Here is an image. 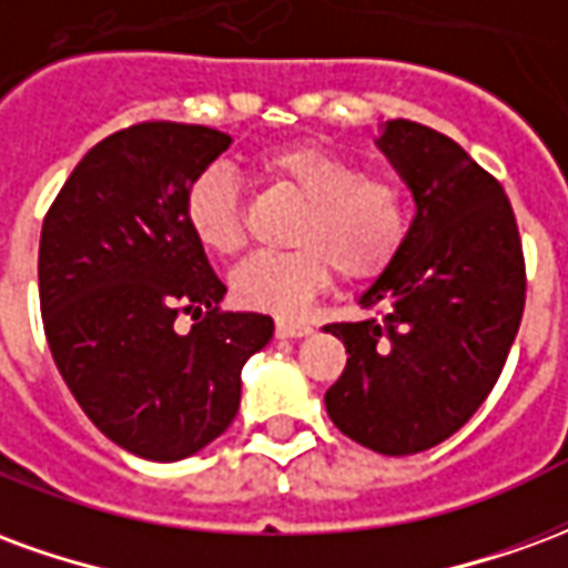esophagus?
<instances>
[{
    "label": "esophagus",
    "mask_w": 568,
    "mask_h": 568,
    "mask_svg": "<svg viewBox=\"0 0 568 568\" xmlns=\"http://www.w3.org/2000/svg\"><path fill=\"white\" fill-rule=\"evenodd\" d=\"M276 334L280 337H304V334H310V325L301 320H276Z\"/></svg>",
    "instance_id": "obj_1"
}]
</instances>
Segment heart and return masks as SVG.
I'll use <instances>...</instances> for the list:
<instances>
[{
    "mask_svg": "<svg viewBox=\"0 0 568 568\" xmlns=\"http://www.w3.org/2000/svg\"><path fill=\"white\" fill-rule=\"evenodd\" d=\"M261 185L301 200L285 252H258L231 276L240 304L280 316L304 310L332 273L358 283L383 273L410 231L405 185L393 175L362 173L356 161L313 142H280L252 154ZM185 224L212 255L246 243L243 191L227 166H206L185 191Z\"/></svg>",
    "mask_w": 568,
    "mask_h": 568,
    "instance_id": "b5f03b06",
    "label": "heart"
}]
</instances>
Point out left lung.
Here are the masks:
<instances>
[{
    "label": "left lung",
    "mask_w": 568,
    "mask_h": 568,
    "mask_svg": "<svg viewBox=\"0 0 568 568\" xmlns=\"http://www.w3.org/2000/svg\"><path fill=\"white\" fill-rule=\"evenodd\" d=\"M377 145L417 215L358 297L374 316L325 325L349 356L325 407L346 438L407 456L450 438L493 393L524 320L526 264L511 200L459 142L395 118Z\"/></svg>",
    "instance_id": "left-lung-1"
}]
</instances>
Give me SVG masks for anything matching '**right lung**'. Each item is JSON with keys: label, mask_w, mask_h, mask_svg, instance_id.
I'll use <instances>...</instances> for the list:
<instances>
[{"label": "right lung", "mask_w": 568, "mask_h": 568, "mask_svg": "<svg viewBox=\"0 0 568 568\" xmlns=\"http://www.w3.org/2000/svg\"><path fill=\"white\" fill-rule=\"evenodd\" d=\"M227 133L142 121L97 142L51 203L39 304L69 393L105 438L154 463L203 450L240 410V371L273 320L224 313L222 280L185 224V191ZM179 312L199 322L174 332Z\"/></svg>", "instance_id": "1"}]
</instances>
